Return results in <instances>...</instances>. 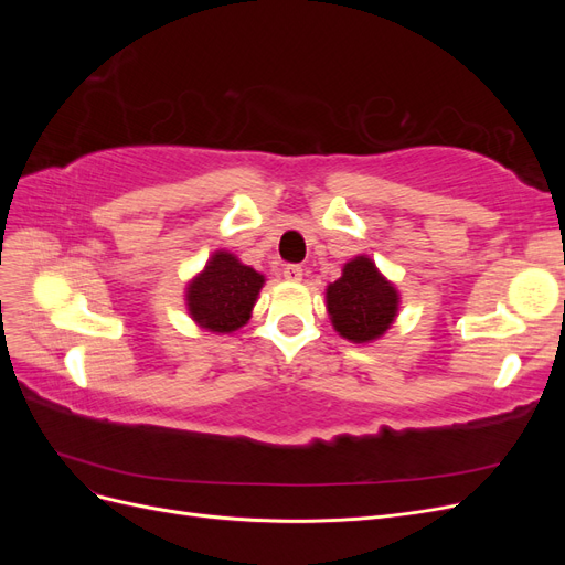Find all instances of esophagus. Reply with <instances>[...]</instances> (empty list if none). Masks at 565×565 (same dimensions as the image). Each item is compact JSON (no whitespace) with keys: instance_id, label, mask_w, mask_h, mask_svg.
Listing matches in <instances>:
<instances>
[{"instance_id":"1","label":"esophagus","mask_w":565,"mask_h":565,"mask_svg":"<svg viewBox=\"0 0 565 565\" xmlns=\"http://www.w3.org/2000/svg\"><path fill=\"white\" fill-rule=\"evenodd\" d=\"M282 276H285V280H289V282H299V280L303 278V268L297 266V264H289V266H285Z\"/></svg>"}]
</instances>
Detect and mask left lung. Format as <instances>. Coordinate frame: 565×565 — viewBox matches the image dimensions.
Masks as SVG:
<instances>
[{
    "label": "left lung",
    "mask_w": 565,
    "mask_h": 565,
    "mask_svg": "<svg viewBox=\"0 0 565 565\" xmlns=\"http://www.w3.org/2000/svg\"><path fill=\"white\" fill-rule=\"evenodd\" d=\"M324 295L334 330L353 344L380 339L398 316V289L367 256L351 259Z\"/></svg>",
    "instance_id": "8db88e82"
}]
</instances>
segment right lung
<instances>
[{"mask_svg": "<svg viewBox=\"0 0 565 565\" xmlns=\"http://www.w3.org/2000/svg\"><path fill=\"white\" fill-rule=\"evenodd\" d=\"M264 276L231 252H214L202 273L185 287V306L200 328L228 334L252 318Z\"/></svg>", "mask_w": 565, "mask_h": 565, "instance_id": "right-lung-1", "label": "right lung"}]
</instances>
